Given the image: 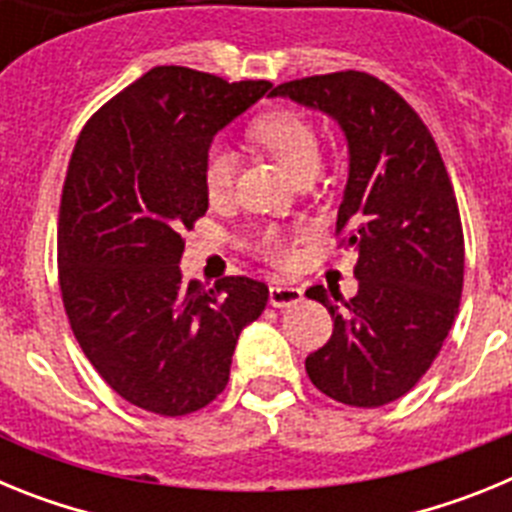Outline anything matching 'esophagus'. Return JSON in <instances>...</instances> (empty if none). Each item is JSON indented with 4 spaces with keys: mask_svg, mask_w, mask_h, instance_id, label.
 <instances>
[{
    "mask_svg": "<svg viewBox=\"0 0 512 512\" xmlns=\"http://www.w3.org/2000/svg\"><path fill=\"white\" fill-rule=\"evenodd\" d=\"M302 300H305V295H302L300 287H287V284H271L269 287V302L279 310L300 305Z\"/></svg>",
    "mask_w": 512,
    "mask_h": 512,
    "instance_id": "34e87169",
    "label": "esophagus"
}]
</instances>
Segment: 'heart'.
I'll return each mask as SVG.
<instances>
[{
  "label": "heart",
  "instance_id": "1",
  "mask_svg": "<svg viewBox=\"0 0 512 512\" xmlns=\"http://www.w3.org/2000/svg\"><path fill=\"white\" fill-rule=\"evenodd\" d=\"M251 138L259 143L264 151L277 158L279 164L295 176H315L320 166V138L318 130L312 128V122L302 117L300 112L292 110H279L269 112V115L259 117L253 122ZM235 153L230 151L223 143L207 151L205 156V189L212 200H220L230 192L235 179ZM259 248L274 261H287L289 259V246L284 241V235L279 230H266L259 238Z\"/></svg>",
  "mask_w": 512,
  "mask_h": 512
}]
</instances>
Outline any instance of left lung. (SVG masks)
I'll use <instances>...</instances> for the list:
<instances>
[{
  "mask_svg": "<svg viewBox=\"0 0 512 512\" xmlns=\"http://www.w3.org/2000/svg\"><path fill=\"white\" fill-rule=\"evenodd\" d=\"M328 115L348 148L338 230L359 253V292L310 287L333 336L305 359L310 382L354 408H379L418 384L459 312L464 235L431 133L395 89L364 71L307 76L271 89Z\"/></svg>",
  "mask_w": 512,
  "mask_h": 512,
  "instance_id": "left-lung-1",
  "label": "left lung"
}]
</instances>
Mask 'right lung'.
Segmentation results:
<instances>
[{
    "instance_id": "1",
    "label": "right lung",
    "mask_w": 512,
    "mask_h": 512,
    "mask_svg": "<svg viewBox=\"0 0 512 512\" xmlns=\"http://www.w3.org/2000/svg\"><path fill=\"white\" fill-rule=\"evenodd\" d=\"M269 81L156 66L94 112L71 153L58 210V277L81 351L112 390L187 415L225 390L241 330L269 287L184 279V228L210 205L205 156Z\"/></svg>"
}]
</instances>
